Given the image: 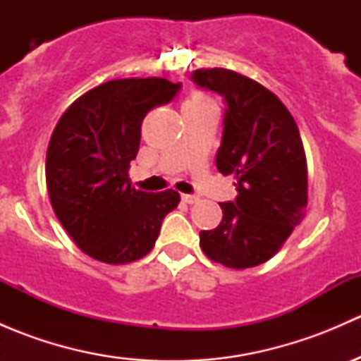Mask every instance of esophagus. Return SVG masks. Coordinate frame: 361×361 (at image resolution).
Instances as JSON below:
<instances>
[{
	"mask_svg": "<svg viewBox=\"0 0 361 361\" xmlns=\"http://www.w3.org/2000/svg\"><path fill=\"white\" fill-rule=\"evenodd\" d=\"M181 199H183V202H187V204H195V202L199 201V195L183 194V195H181Z\"/></svg>",
	"mask_w": 361,
	"mask_h": 361,
	"instance_id": "esophagus-1",
	"label": "esophagus"
}]
</instances>
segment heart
<instances>
[{
    "instance_id": "b5f03b06",
    "label": "heart",
    "mask_w": 361,
    "mask_h": 361,
    "mask_svg": "<svg viewBox=\"0 0 361 361\" xmlns=\"http://www.w3.org/2000/svg\"><path fill=\"white\" fill-rule=\"evenodd\" d=\"M183 110L190 111H216V103L213 101V97H209L207 94L201 92V90H195L190 96L187 97V101L183 103Z\"/></svg>"
}]
</instances>
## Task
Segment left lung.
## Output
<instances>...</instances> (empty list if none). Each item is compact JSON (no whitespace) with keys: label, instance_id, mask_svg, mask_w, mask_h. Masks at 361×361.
Listing matches in <instances>:
<instances>
[{"label":"left lung","instance_id":"left-lung-1","mask_svg":"<svg viewBox=\"0 0 361 361\" xmlns=\"http://www.w3.org/2000/svg\"><path fill=\"white\" fill-rule=\"evenodd\" d=\"M197 85L227 101L216 167L234 174L238 197L220 202L224 218L201 231L209 260L228 269L257 267L274 257L305 216L307 160L292 113L274 92L224 68L192 73Z\"/></svg>","mask_w":361,"mask_h":361}]
</instances>
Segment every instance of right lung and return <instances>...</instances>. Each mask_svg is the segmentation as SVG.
<instances>
[{
  "instance_id": "right-lung-1",
  "label": "right lung",
  "mask_w": 361,
  "mask_h": 361,
  "mask_svg": "<svg viewBox=\"0 0 361 361\" xmlns=\"http://www.w3.org/2000/svg\"><path fill=\"white\" fill-rule=\"evenodd\" d=\"M180 87L157 76L110 80L80 96L54 129L45 162L50 202L69 238L94 260L123 265L143 258L180 202L176 190L148 194L129 178L141 122Z\"/></svg>"
}]
</instances>
